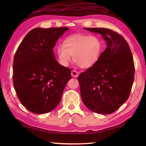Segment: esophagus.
Returning <instances> with one entry per match:
<instances>
[{
  "label": "esophagus",
  "instance_id": "34e87169",
  "mask_svg": "<svg viewBox=\"0 0 146 146\" xmlns=\"http://www.w3.org/2000/svg\"><path fill=\"white\" fill-rule=\"evenodd\" d=\"M71 76H72L73 77H75V78L77 77V76H78V72L76 71H75V70L71 71Z\"/></svg>",
  "mask_w": 146,
  "mask_h": 146
}]
</instances>
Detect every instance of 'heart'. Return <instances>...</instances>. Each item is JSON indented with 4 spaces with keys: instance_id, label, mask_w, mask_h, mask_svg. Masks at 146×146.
I'll return each mask as SVG.
<instances>
[{
    "instance_id": "1",
    "label": "heart",
    "mask_w": 146,
    "mask_h": 146,
    "mask_svg": "<svg viewBox=\"0 0 146 146\" xmlns=\"http://www.w3.org/2000/svg\"><path fill=\"white\" fill-rule=\"evenodd\" d=\"M103 49V44L95 35L74 34L64 40L63 45L56 48V56L61 66L67 67L73 60L80 68L88 69L93 67L99 59Z\"/></svg>"
}]
</instances>
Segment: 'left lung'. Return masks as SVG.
<instances>
[{
	"mask_svg": "<svg viewBox=\"0 0 146 146\" xmlns=\"http://www.w3.org/2000/svg\"><path fill=\"white\" fill-rule=\"evenodd\" d=\"M84 29L100 34L107 48L95 65L79 75L81 98L92 111L111 114L126 102L131 90L135 76L131 51L124 38L111 29Z\"/></svg>",
	"mask_w": 146,
	"mask_h": 146,
	"instance_id": "1",
	"label": "left lung"
}]
</instances>
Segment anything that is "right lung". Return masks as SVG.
<instances>
[{"mask_svg": "<svg viewBox=\"0 0 146 146\" xmlns=\"http://www.w3.org/2000/svg\"><path fill=\"white\" fill-rule=\"evenodd\" d=\"M68 28H36L26 35L14 56L13 81L22 104L35 114L53 110L71 78L55 60L53 48Z\"/></svg>", "mask_w": 146, "mask_h": 146, "instance_id": "obj_1", "label": "right lung"}]
</instances>
